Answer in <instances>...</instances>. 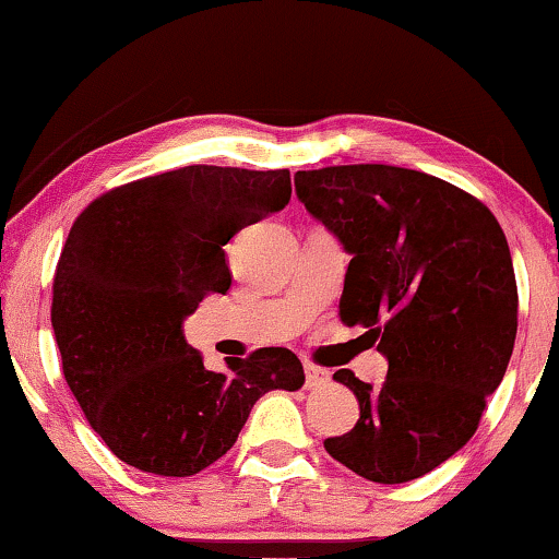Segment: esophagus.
Wrapping results in <instances>:
<instances>
[{"label":"esophagus","instance_id":"esophagus-1","mask_svg":"<svg viewBox=\"0 0 559 559\" xmlns=\"http://www.w3.org/2000/svg\"><path fill=\"white\" fill-rule=\"evenodd\" d=\"M331 382V372L329 369L318 367V365H306V388H323Z\"/></svg>","mask_w":559,"mask_h":559}]
</instances>
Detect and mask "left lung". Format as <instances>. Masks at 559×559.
I'll return each instance as SVG.
<instances>
[{
	"mask_svg": "<svg viewBox=\"0 0 559 559\" xmlns=\"http://www.w3.org/2000/svg\"><path fill=\"white\" fill-rule=\"evenodd\" d=\"M295 192L352 253L338 316L388 357L380 388L333 374L359 421L325 452L372 483L416 480L467 444L509 367L519 293L501 223L460 187L388 164L297 171Z\"/></svg>",
	"mask_w": 559,
	"mask_h": 559,
	"instance_id": "1",
	"label": "left lung"
}]
</instances>
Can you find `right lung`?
<instances>
[{
    "label": "right lung",
    "instance_id": "right-lung-1",
    "mask_svg": "<svg viewBox=\"0 0 559 559\" xmlns=\"http://www.w3.org/2000/svg\"><path fill=\"white\" fill-rule=\"evenodd\" d=\"M287 169L185 166L120 185L69 230L53 277L63 377L110 452L141 473L198 475L236 444L270 390L306 382L300 359L264 346L210 372L182 321L226 295V246L289 202Z\"/></svg>",
    "mask_w": 559,
    "mask_h": 559
}]
</instances>
